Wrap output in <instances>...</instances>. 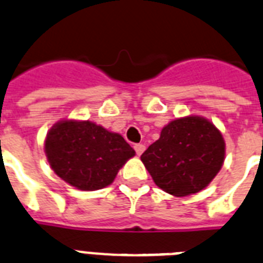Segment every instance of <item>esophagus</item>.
Wrapping results in <instances>:
<instances>
[{"label": "esophagus", "mask_w": 263, "mask_h": 263, "mask_svg": "<svg viewBox=\"0 0 263 263\" xmlns=\"http://www.w3.org/2000/svg\"><path fill=\"white\" fill-rule=\"evenodd\" d=\"M134 148H135V152H136V155H138V156H140V155L145 151V145L140 144V143H139V144H135Z\"/></svg>", "instance_id": "obj_1"}]
</instances>
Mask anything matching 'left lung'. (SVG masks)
Here are the masks:
<instances>
[{"instance_id": "8db88e82", "label": "left lung", "mask_w": 263, "mask_h": 263, "mask_svg": "<svg viewBox=\"0 0 263 263\" xmlns=\"http://www.w3.org/2000/svg\"><path fill=\"white\" fill-rule=\"evenodd\" d=\"M140 159L159 188L182 197L202 191L220 172L225 141L208 119L185 116L168 123Z\"/></svg>"}]
</instances>
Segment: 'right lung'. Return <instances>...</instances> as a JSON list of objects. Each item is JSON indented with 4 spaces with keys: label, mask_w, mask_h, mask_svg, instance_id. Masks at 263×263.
<instances>
[{
    "label": "right lung",
    "mask_w": 263,
    "mask_h": 263,
    "mask_svg": "<svg viewBox=\"0 0 263 263\" xmlns=\"http://www.w3.org/2000/svg\"><path fill=\"white\" fill-rule=\"evenodd\" d=\"M45 152L52 171L81 191L106 188L127 160L135 156L134 148L122 135L88 120H61L52 125Z\"/></svg>",
    "instance_id": "add662e5"
}]
</instances>
